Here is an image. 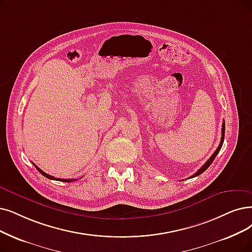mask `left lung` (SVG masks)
<instances>
[{
	"mask_svg": "<svg viewBox=\"0 0 252 252\" xmlns=\"http://www.w3.org/2000/svg\"><path fill=\"white\" fill-rule=\"evenodd\" d=\"M224 131H225V123L223 122L222 123V130H221V142H220V144H219V146H218V148L216 149V151H215V152L213 153V155L212 156H211L210 157V159L207 161V162L202 166V167H200L198 170H197V172L194 174V175H192V176H191L190 178H194V177H197V176H199L200 174H203L204 172H205V170L211 165V164H212V162H213V161H214V159H215V157L217 156V154L219 153V151H220V149H221V147H222V144H223V139H224Z\"/></svg>",
	"mask_w": 252,
	"mask_h": 252,
	"instance_id": "obj_1",
	"label": "left lung"
}]
</instances>
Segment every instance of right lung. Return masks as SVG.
<instances>
[{"instance_id":"right-lung-1","label":"right lung","mask_w":252,"mask_h":252,"mask_svg":"<svg viewBox=\"0 0 252 252\" xmlns=\"http://www.w3.org/2000/svg\"><path fill=\"white\" fill-rule=\"evenodd\" d=\"M34 164V163H33ZM34 166L37 168V170L38 172L41 174L42 176H44V177H46L47 179H50V180H56V181H62V182H67V183H70V182H73V181H76V179H60V178H55V177H53V176H50V175H48V174H46V173H44L42 169H40L36 164H34Z\"/></svg>"}]
</instances>
